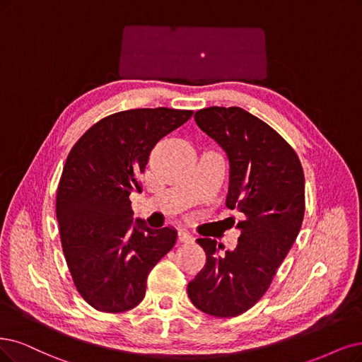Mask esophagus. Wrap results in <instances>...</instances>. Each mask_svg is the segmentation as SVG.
Here are the masks:
<instances>
[{
	"instance_id": "obj_1",
	"label": "esophagus",
	"mask_w": 362,
	"mask_h": 362,
	"mask_svg": "<svg viewBox=\"0 0 362 362\" xmlns=\"http://www.w3.org/2000/svg\"><path fill=\"white\" fill-rule=\"evenodd\" d=\"M177 240H179V243H191L194 238H192V235L189 233L180 230L179 234H177Z\"/></svg>"
}]
</instances>
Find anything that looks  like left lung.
Masks as SVG:
<instances>
[{
	"instance_id": "1",
	"label": "left lung",
	"mask_w": 362,
	"mask_h": 362,
	"mask_svg": "<svg viewBox=\"0 0 362 362\" xmlns=\"http://www.w3.org/2000/svg\"><path fill=\"white\" fill-rule=\"evenodd\" d=\"M230 159L226 207L245 219L237 247L198 238L206 265L188 285L192 304L218 317H234L255 305L270 288L304 218V173L297 152L264 120L240 107H207L194 116Z\"/></svg>"
}]
</instances>
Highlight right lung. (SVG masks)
I'll return each mask as SVG.
<instances>
[{
	"label": "right lung",
	"instance_id": "1",
	"mask_svg": "<svg viewBox=\"0 0 362 362\" xmlns=\"http://www.w3.org/2000/svg\"><path fill=\"white\" fill-rule=\"evenodd\" d=\"M192 110L132 109L93 124L66 156L57 192L62 252L76 289L93 309L120 313L144 298L147 276L176 243L173 228L132 225L129 194L141 192L155 144Z\"/></svg>",
	"mask_w": 362,
	"mask_h": 362
}]
</instances>
